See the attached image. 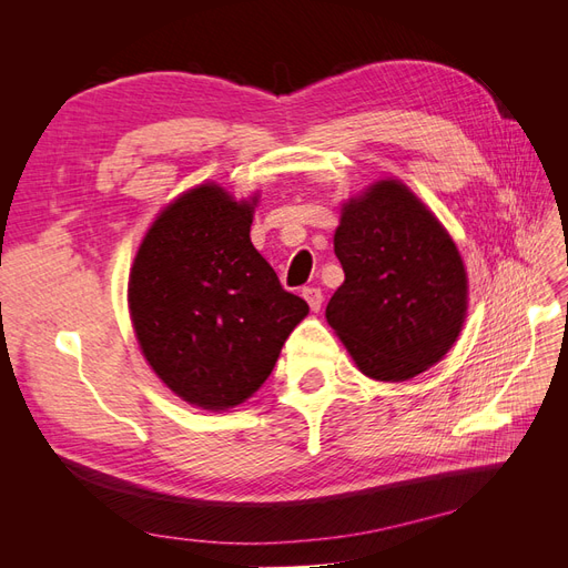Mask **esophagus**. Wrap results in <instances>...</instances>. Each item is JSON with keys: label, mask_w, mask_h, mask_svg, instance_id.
Wrapping results in <instances>:
<instances>
[{"label": "esophagus", "mask_w": 568, "mask_h": 568, "mask_svg": "<svg viewBox=\"0 0 568 568\" xmlns=\"http://www.w3.org/2000/svg\"><path fill=\"white\" fill-rule=\"evenodd\" d=\"M303 298L307 301V305H311V311H320L322 301H324L322 291L315 288V286H305V288H303Z\"/></svg>", "instance_id": "1"}]
</instances>
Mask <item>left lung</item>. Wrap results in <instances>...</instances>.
<instances>
[{"label":"left lung","mask_w":568,"mask_h":568,"mask_svg":"<svg viewBox=\"0 0 568 568\" xmlns=\"http://www.w3.org/2000/svg\"><path fill=\"white\" fill-rule=\"evenodd\" d=\"M334 253L346 282L326 305L359 372L405 382L436 365L467 313V272L450 234L395 180L343 205Z\"/></svg>","instance_id":"left-lung-1"}]
</instances>
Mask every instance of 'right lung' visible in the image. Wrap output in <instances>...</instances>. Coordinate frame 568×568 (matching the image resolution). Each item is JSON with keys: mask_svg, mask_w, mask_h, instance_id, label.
<instances>
[{"mask_svg": "<svg viewBox=\"0 0 568 568\" xmlns=\"http://www.w3.org/2000/svg\"><path fill=\"white\" fill-rule=\"evenodd\" d=\"M253 203L201 184L153 222L130 274L142 353L182 400L225 409L270 376L307 303L251 244Z\"/></svg>", "mask_w": 568, "mask_h": 568, "instance_id": "obj_1", "label": "right lung"}]
</instances>
